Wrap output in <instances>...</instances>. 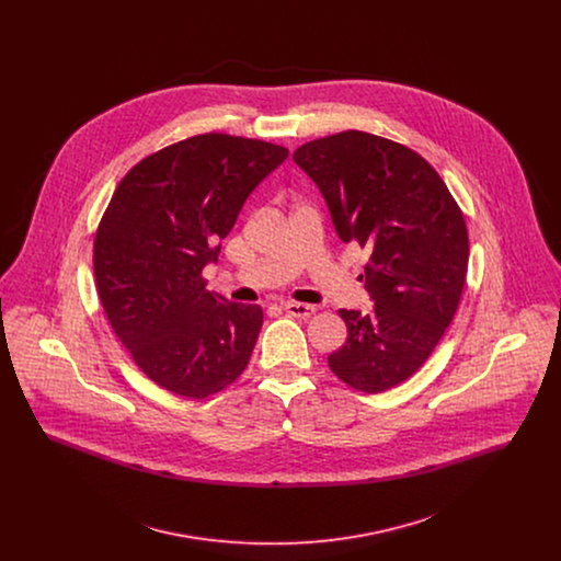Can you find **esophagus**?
I'll list each match as a JSON object with an SVG mask.
<instances>
[{"mask_svg": "<svg viewBox=\"0 0 561 561\" xmlns=\"http://www.w3.org/2000/svg\"><path fill=\"white\" fill-rule=\"evenodd\" d=\"M284 311L293 318H309L316 313V307L313 305H305V302H286L284 305Z\"/></svg>", "mask_w": 561, "mask_h": 561, "instance_id": "esophagus-1", "label": "esophagus"}]
</instances>
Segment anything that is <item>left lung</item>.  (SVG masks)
Masks as SVG:
<instances>
[{
    "instance_id": "1",
    "label": "left lung",
    "mask_w": 561,
    "mask_h": 561,
    "mask_svg": "<svg viewBox=\"0 0 561 561\" xmlns=\"http://www.w3.org/2000/svg\"><path fill=\"white\" fill-rule=\"evenodd\" d=\"M293 160L318 185L339 238L370 252V313L341 309L347 343L328 366L348 387L380 393L427 362L450 325L469 263L460 208L412 149L347 130L311 140Z\"/></svg>"
}]
</instances>
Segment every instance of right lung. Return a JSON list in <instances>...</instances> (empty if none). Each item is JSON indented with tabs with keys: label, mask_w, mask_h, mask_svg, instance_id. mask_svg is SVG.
<instances>
[{
	"label": "right lung",
	"mask_w": 561,
	"mask_h": 561,
	"mask_svg": "<svg viewBox=\"0 0 561 561\" xmlns=\"http://www.w3.org/2000/svg\"><path fill=\"white\" fill-rule=\"evenodd\" d=\"M288 149L199 134L136 163L115 188L94 240V275L108 323L136 366L163 389L204 400L240 376L263 309L206 290L248 195Z\"/></svg>",
	"instance_id": "1"
}]
</instances>
